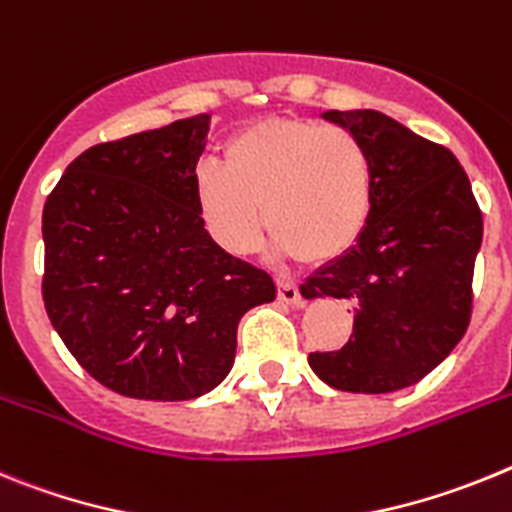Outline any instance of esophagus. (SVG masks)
<instances>
[{
    "label": "esophagus",
    "instance_id": "obj_1",
    "mask_svg": "<svg viewBox=\"0 0 512 512\" xmlns=\"http://www.w3.org/2000/svg\"><path fill=\"white\" fill-rule=\"evenodd\" d=\"M275 283H278V299H281L283 304H293V306L301 304V291L296 283L286 281V278H278Z\"/></svg>",
    "mask_w": 512,
    "mask_h": 512
}]
</instances>
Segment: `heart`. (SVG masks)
<instances>
[{
  "instance_id": "1",
  "label": "heart",
  "mask_w": 512,
  "mask_h": 512,
  "mask_svg": "<svg viewBox=\"0 0 512 512\" xmlns=\"http://www.w3.org/2000/svg\"><path fill=\"white\" fill-rule=\"evenodd\" d=\"M221 162L195 167V203L224 250H255L262 216L275 250L314 265L340 260L361 242L376 172L368 146L348 128L270 118L234 133Z\"/></svg>"
}]
</instances>
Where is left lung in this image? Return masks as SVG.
Here are the masks:
<instances>
[{
    "label": "left lung",
    "instance_id": "1",
    "mask_svg": "<svg viewBox=\"0 0 512 512\" xmlns=\"http://www.w3.org/2000/svg\"><path fill=\"white\" fill-rule=\"evenodd\" d=\"M324 118L368 146L376 195L361 242L301 286L306 299L355 306L350 340L309 353V366L340 391L389 394L428 376L464 337L482 211L446 146L379 110H330Z\"/></svg>",
    "mask_w": 512,
    "mask_h": 512
}]
</instances>
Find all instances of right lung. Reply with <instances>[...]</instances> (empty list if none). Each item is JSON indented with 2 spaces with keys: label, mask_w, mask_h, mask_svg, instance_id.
<instances>
[{
  "label": "right lung",
  "mask_w": 512,
  "mask_h": 512,
  "mask_svg": "<svg viewBox=\"0 0 512 512\" xmlns=\"http://www.w3.org/2000/svg\"><path fill=\"white\" fill-rule=\"evenodd\" d=\"M211 115L82 151L43 206V304L79 366L123 397L195 399L221 384L265 270L203 229L195 164Z\"/></svg>",
  "instance_id": "right-lung-1"
}]
</instances>
